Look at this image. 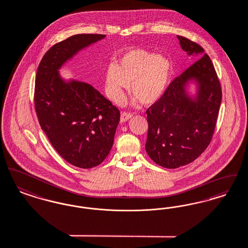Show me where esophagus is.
Returning a JSON list of instances; mask_svg holds the SVG:
<instances>
[{"label": "esophagus", "mask_w": 248, "mask_h": 248, "mask_svg": "<svg viewBox=\"0 0 248 248\" xmlns=\"http://www.w3.org/2000/svg\"><path fill=\"white\" fill-rule=\"evenodd\" d=\"M132 117V114L129 113V112H122L121 113V117H120V120L121 122H125L127 121L128 119H130Z\"/></svg>", "instance_id": "obj_1"}]
</instances>
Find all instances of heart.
<instances>
[{"instance_id":"b5f03b06","label":"heart","mask_w":248,"mask_h":248,"mask_svg":"<svg viewBox=\"0 0 248 248\" xmlns=\"http://www.w3.org/2000/svg\"><path fill=\"white\" fill-rule=\"evenodd\" d=\"M172 73V66L165 56L145 49H130L111 64L106 72L108 97L119 102L130 87L131 96L142 105L156 102L165 92Z\"/></svg>"}]
</instances>
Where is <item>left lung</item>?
Here are the masks:
<instances>
[{"instance_id":"obj_1","label":"left lung","mask_w":248,"mask_h":248,"mask_svg":"<svg viewBox=\"0 0 248 248\" xmlns=\"http://www.w3.org/2000/svg\"><path fill=\"white\" fill-rule=\"evenodd\" d=\"M177 37L183 50L199 59L173 79L163 95L146 110L145 150L156 164L168 169L194 161L208 147L222 99L220 82L210 57L195 42ZM190 78H195L199 85L194 101L184 91Z\"/></svg>"}]
</instances>
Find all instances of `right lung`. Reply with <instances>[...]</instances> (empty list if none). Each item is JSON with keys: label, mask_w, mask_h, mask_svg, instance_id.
Wrapping results in <instances>:
<instances>
[{"label": "right lung", "mask_w": 248, "mask_h": 248, "mask_svg": "<svg viewBox=\"0 0 248 248\" xmlns=\"http://www.w3.org/2000/svg\"><path fill=\"white\" fill-rule=\"evenodd\" d=\"M105 34H77L51 46L40 62L34 107L40 126L55 150L70 164L89 169L101 164L114 143L120 112L87 83H65L58 69Z\"/></svg>", "instance_id": "right-lung-1"}]
</instances>
